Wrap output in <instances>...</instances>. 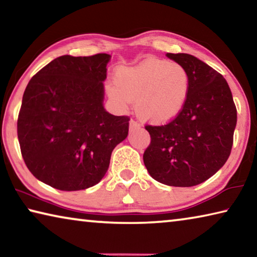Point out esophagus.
<instances>
[{
  "mask_svg": "<svg viewBox=\"0 0 257 257\" xmlns=\"http://www.w3.org/2000/svg\"><path fill=\"white\" fill-rule=\"evenodd\" d=\"M130 129H137V128H139L141 127V124H139L136 120H134V119H132L130 120Z\"/></svg>",
  "mask_w": 257,
  "mask_h": 257,
  "instance_id": "1",
  "label": "esophagus"
}]
</instances>
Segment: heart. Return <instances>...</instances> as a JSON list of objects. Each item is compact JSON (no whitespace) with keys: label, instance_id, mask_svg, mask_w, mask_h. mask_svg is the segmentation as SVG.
Masks as SVG:
<instances>
[{"label":"heart","instance_id":"obj_1","mask_svg":"<svg viewBox=\"0 0 257 257\" xmlns=\"http://www.w3.org/2000/svg\"><path fill=\"white\" fill-rule=\"evenodd\" d=\"M115 85L108 84V96L119 106L136 101L142 119L162 123L171 120L185 106L189 94V75L179 63L149 59L136 67L120 68Z\"/></svg>","mask_w":257,"mask_h":257}]
</instances>
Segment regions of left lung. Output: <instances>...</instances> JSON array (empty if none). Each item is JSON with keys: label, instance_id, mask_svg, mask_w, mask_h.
I'll return each instance as SVG.
<instances>
[{"label": "left lung", "instance_id": "left-lung-1", "mask_svg": "<svg viewBox=\"0 0 257 257\" xmlns=\"http://www.w3.org/2000/svg\"><path fill=\"white\" fill-rule=\"evenodd\" d=\"M189 75V94L170 122L146 124L151 143L143 159L161 184L191 187L223 167L231 153L237 108L227 80L195 56L168 53Z\"/></svg>", "mask_w": 257, "mask_h": 257}]
</instances>
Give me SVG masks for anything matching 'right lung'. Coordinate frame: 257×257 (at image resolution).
Here are the masks:
<instances>
[{"mask_svg": "<svg viewBox=\"0 0 257 257\" xmlns=\"http://www.w3.org/2000/svg\"><path fill=\"white\" fill-rule=\"evenodd\" d=\"M110 55H62L26 87L17 122L29 171L53 188L81 190L102 180L114 147L125 139L128 115L104 110Z\"/></svg>", "mask_w": 257, "mask_h": 257, "instance_id": "add662e5", "label": "right lung"}]
</instances>
